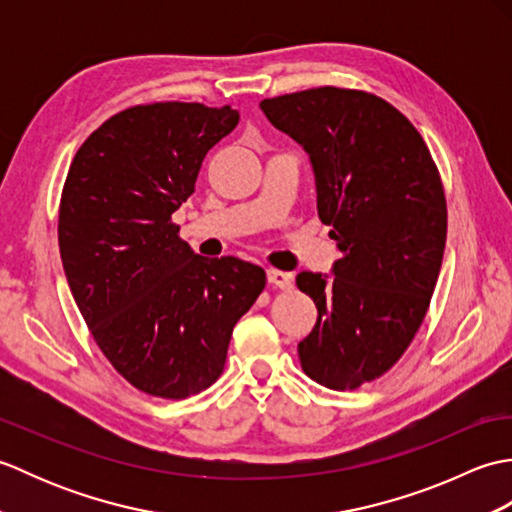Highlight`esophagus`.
I'll use <instances>...</instances> for the list:
<instances>
[{"label": "esophagus", "instance_id": "34e87169", "mask_svg": "<svg viewBox=\"0 0 512 512\" xmlns=\"http://www.w3.org/2000/svg\"><path fill=\"white\" fill-rule=\"evenodd\" d=\"M268 281H270V284H273L275 288H281V290H290V288H292V275H290V273H284V270L270 268V270H268Z\"/></svg>", "mask_w": 512, "mask_h": 512}]
</instances>
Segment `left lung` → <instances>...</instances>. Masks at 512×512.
<instances>
[{"mask_svg":"<svg viewBox=\"0 0 512 512\" xmlns=\"http://www.w3.org/2000/svg\"><path fill=\"white\" fill-rule=\"evenodd\" d=\"M306 149L317 211L341 259L332 277L299 273L319 319L301 367L330 389H356L396 365L427 314L447 242V200L418 129L361 90L314 88L259 103Z\"/></svg>","mask_w":512,"mask_h":512,"instance_id":"obj_1","label":"left lung"}]
</instances>
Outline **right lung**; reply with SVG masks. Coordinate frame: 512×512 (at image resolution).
Segmentation results:
<instances>
[{"label": "right lung", "mask_w": 512, "mask_h": 512, "mask_svg": "<svg viewBox=\"0 0 512 512\" xmlns=\"http://www.w3.org/2000/svg\"><path fill=\"white\" fill-rule=\"evenodd\" d=\"M239 123L231 105H134L76 151L59 204L72 297L107 361L158 398H189L220 378L235 323L266 273L237 257L195 255L171 215L202 160Z\"/></svg>", "instance_id": "right-lung-1"}]
</instances>
